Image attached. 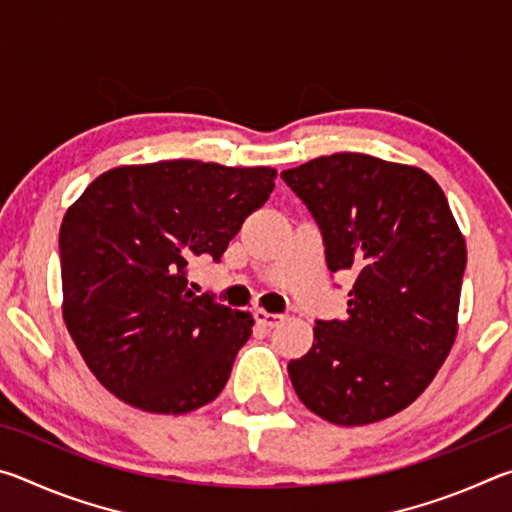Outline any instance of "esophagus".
<instances>
[{
	"instance_id": "esophagus-1",
	"label": "esophagus",
	"mask_w": 512,
	"mask_h": 512,
	"mask_svg": "<svg viewBox=\"0 0 512 512\" xmlns=\"http://www.w3.org/2000/svg\"><path fill=\"white\" fill-rule=\"evenodd\" d=\"M255 320H257L259 325H264V327H277L284 320V316L268 314V311H264V309H257L255 311Z\"/></svg>"
}]
</instances>
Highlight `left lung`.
<instances>
[{"instance_id": "8db88e82", "label": "left lung", "mask_w": 512, "mask_h": 512, "mask_svg": "<svg viewBox=\"0 0 512 512\" xmlns=\"http://www.w3.org/2000/svg\"><path fill=\"white\" fill-rule=\"evenodd\" d=\"M314 214L332 273L350 271L348 318L318 320L289 361L311 413L341 427L391 418L424 393L458 334L465 237L427 171L334 153L282 171Z\"/></svg>"}]
</instances>
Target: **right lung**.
Listing matches in <instances>:
<instances>
[{
	"instance_id": "1",
	"label": "right lung",
	"mask_w": 512,
	"mask_h": 512,
	"mask_svg": "<svg viewBox=\"0 0 512 512\" xmlns=\"http://www.w3.org/2000/svg\"><path fill=\"white\" fill-rule=\"evenodd\" d=\"M271 167L124 164L60 225L63 318L92 375L135 409L180 415L219 397L255 320L196 296L187 264L219 262L273 192Z\"/></svg>"
}]
</instances>
